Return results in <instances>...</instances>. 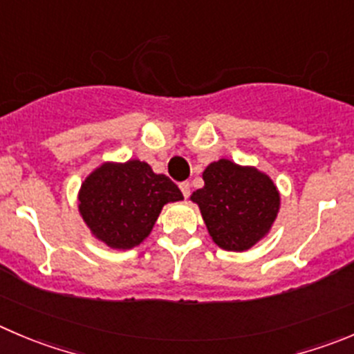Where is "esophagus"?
<instances>
[{"instance_id":"1","label":"esophagus","mask_w":354,"mask_h":354,"mask_svg":"<svg viewBox=\"0 0 354 354\" xmlns=\"http://www.w3.org/2000/svg\"><path fill=\"white\" fill-rule=\"evenodd\" d=\"M180 190H181V194H183V197L187 198L188 195H190V183H188V181H185V183H181V185H180Z\"/></svg>"}]
</instances>
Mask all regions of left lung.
I'll return each instance as SVG.
<instances>
[{"mask_svg": "<svg viewBox=\"0 0 354 354\" xmlns=\"http://www.w3.org/2000/svg\"><path fill=\"white\" fill-rule=\"evenodd\" d=\"M204 187L192 194L216 245L243 252L268 235L280 209V194L268 174L228 159L211 162Z\"/></svg>", "mask_w": 354, "mask_h": 354, "instance_id": "8db88e82", "label": "left lung"}]
</instances>
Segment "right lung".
<instances>
[{
    "label": "right lung",
    "mask_w": 354,
    "mask_h": 354,
    "mask_svg": "<svg viewBox=\"0 0 354 354\" xmlns=\"http://www.w3.org/2000/svg\"><path fill=\"white\" fill-rule=\"evenodd\" d=\"M183 201L180 188L138 159L104 162L79 190V212L95 239L112 249L140 245L167 202Z\"/></svg>",
    "instance_id": "right-lung-1"
}]
</instances>
